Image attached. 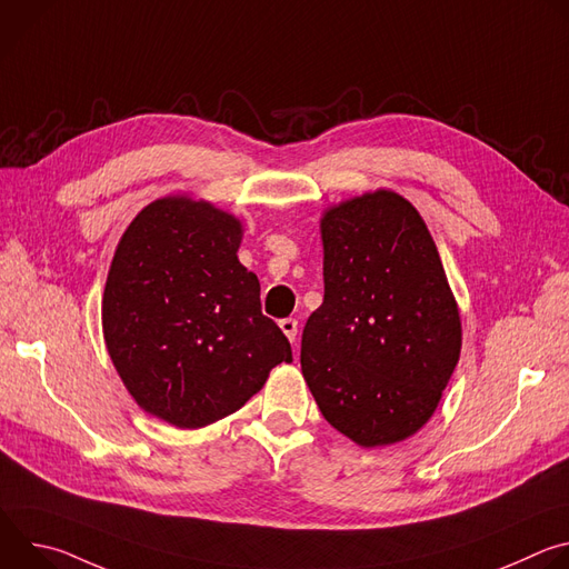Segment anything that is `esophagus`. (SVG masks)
Segmentation results:
<instances>
[{"label":"esophagus","instance_id":"obj_1","mask_svg":"<svg viewBox=\"0 0 569 569\" xmlns=\"http://www.w3.org/2000/svg\"><path fill=\"white\" fill-rule=\"evenodd\" d=\"M279 327H281V331L286 333V338H288L290 342H295V340H297V319H292V317L281 319V321H279Z\"/></svg>","mask_w":569,"mask_h":569}]
</instances>
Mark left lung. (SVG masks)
<instances>
[{
  "mask_svg": "<svg viewBox=\"0 0 569 569\" xmlns=\"http://www.w3.org/2000/svg\"><path fill=\"white\" fill-rule=\"evenodd\" d=\"M323 301L301 336L319 412L362 448L412 437L435 415L461 351V319L435 240L393 191L321 218Z\"/></svg>",
  "mask_w": 569,
  "mask_h": 569,
  "instance_id": "1",
  "label": "left lung"
}]
</instances>
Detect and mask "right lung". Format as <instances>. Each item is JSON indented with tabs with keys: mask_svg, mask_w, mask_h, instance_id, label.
<instances>
[{
	"mask_svg": "<svg viewBox=\"0 0 569 569\" xmlns=\"http://www.w3.org/2000/svg\"><path fill=\"white\" fill-rule=\"evenodd\" d=\"M242 224L187 196L143 207L123 231L103 292L108 353L141 410L204 428L240 410L288 338L261 312V286L236 252Z\"/></svg>",
	"mask_w": 569,
	"mask_h": 569,
	"instance_id": "1",
	"label": "right lung"
}]
</instances>
